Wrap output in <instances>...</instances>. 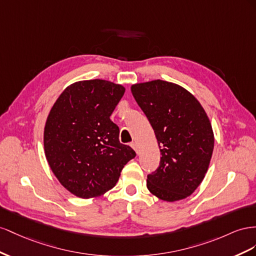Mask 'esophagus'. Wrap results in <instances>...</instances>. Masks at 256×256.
Masks as SVG:
<instances>
[{"label":"esophagus","mask_w":256,"mask_h":256,"mask_svg":"<svg viewBox=\"0 0 256 256\" xmlns=\"http://www.w3.org/2000/svg\"><path fill=\"white\" fill-rule=\"evenodd\" d=\"M130 146H132V148L136 151V153H138V151H140V150H138V146H137V144L132 142V144H130Z\"/></svg>","instance_id":"esophagus-1"}]
</instances>
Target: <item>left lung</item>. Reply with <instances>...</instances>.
<instances>
[{"label": "left lung", "mask_w": 256, "mask_h": 256, "mask_svg": "<svg viewBox=\"0 0 256 256\" xmlns=\"http://www.w3.org/2000/svg\"><path fill=\"white\" fill-rule=\"evenodd\" d=\"M130 91L158 140L160 160L148 174L147 188L158 198L176 202L191 195L208 170L214 136L206 112L179 84L152 80Z\"/></svg>", "instance_id": "1"}]
</instances>
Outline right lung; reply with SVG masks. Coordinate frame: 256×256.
I'll return each mask as SVG.
<instances>
[{
	"label": "right lung",
	"instance_id": "obj_1",
	"mask_svg": "<svg viewBox=\"0 0 256 256\" xmlns=\"http://www.w3.org/2000/svg\"><path fill=\"white\" fill-rule=\"evenodd\" d=\"M126 92L103 79L68 86L47 116L44 149L60 184L80 198H92L112 188L128 160L136 156L119 142L110 116Z\"/></svg>",
	"mask_w": 256,
	"mask_h": 256
}]
</instances>
